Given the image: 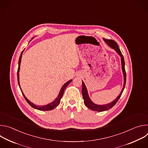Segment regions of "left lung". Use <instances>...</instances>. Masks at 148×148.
I'll use <instances>...</instances> for the list:
<instances>
[{
    "label": "left lung",
    "mask_w": 148,
    "mask_h": 148,
    "mask_svg": "<svg viewBox=\"0 0 148 148\" xmlns=\"http://www.w3.org/2000/svg\"><path fill=\"white\" fill-rule=\"evenodd\" d=\"M103 40L106 42L107 44L111 47V48H112L113 49H114L117 53L121 56V63H122V72L123 74V77H124V82H123V88L120 93V94L117 97V98L116 99H115L112 102H110V103H107L106 105H97L94 103L90 98L88 94V92H87V90L86 88V87L84 84V82L82 81V97L84 99V104L86 105V106L88 108L94 110V111H96L98 112H102V111H107L110 108H111L112 107H113L114 105H115V103L118 102V101L119 100V98L121 97L123 91L124 90V88L125 87V84H126V71H125V61H124V58L123 57L122 54V53L118 46V44L116 43V42L113 40H107L103 38Z\"/></svg>",
    "instance_id": "8db88e82"
}]
</instances>
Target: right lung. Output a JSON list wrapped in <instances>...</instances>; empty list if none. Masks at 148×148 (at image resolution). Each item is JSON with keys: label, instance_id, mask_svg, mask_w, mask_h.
Wrapping results in <instances>:
<instances>
[{"label": "right lung", "instance_id": "right-lung-1", "mask_svg": "<svg viewBox=\"0 0 148 148\" xmlns=\"http://www.w3.org/2000/svg\"><path fill=\"white\" fill-rule=\"evenodd\" d=\"M24 50L22 51V53H21L20 54V58H19V60H18V70H17V81H18V86L21 90V88H20V83H19V70H20V62H21V59H22V54H23V52ZM72 79L67 81L66 83H65L64 85H63V86L62 87V88H61L60 91V92H59V94L57 96V97L56 98V99L53 101L52 102L46 105H43V106H38V105H34V103H33L32 102H31L29 99H27V98L25 96L24 94L23 93L22 90H21V91H22V93L23 95V97H25V99L26 100V101L28 102V103L30 105V106L32 107H33V108H35L36 110H40V111H50V110H53L54 108H56L58 105L60 104V100L61 99V98L63 96V94H64V90L66 89V88L68 86L69 84L71 82Z\"/></svg>", "mask_w": 148, "mask_h": 148}]
</instances>
